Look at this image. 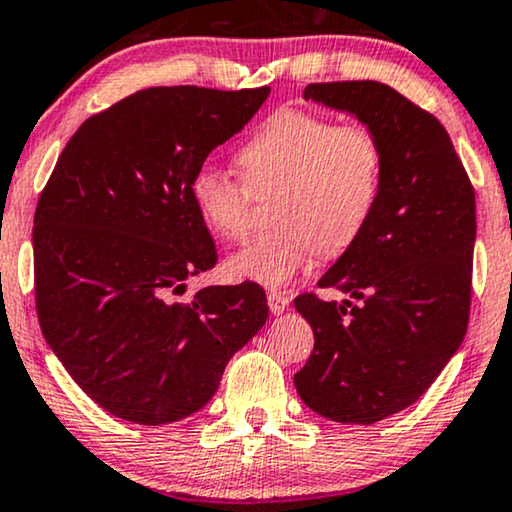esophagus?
I'll return each mask as SVG.
<instances>
[{"instance_id": "34e87169", "label": "esophagus", "mask_w": 512, "mask_h": 512, "mask_svg": "<svg viewBox=\"0 0 512 512\" xmlns=\"http://www.w3.org/2000/svg\"><path fill=\"white\" fill-rule=\"evenodd\" d=\"M289 303H291V298H289V294H284V291H277V289L268 291V305H270L272 315L284 313V310L289 308Z\"/></svg>"}]
</instances>
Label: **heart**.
Returning <instances> with one entry per match:
<instances>
[{"label":"heart","mask_w":512,"mask_h":512,"mask_svg":"<svg viewBox=\"0 0 512 512\" xmlns=\"http://www.w3.org/2000/svg\"><path fill=\"white\" fill-rule=\"evenodd\" d=\"M242 178L204 164L190 178L199 221L221 240L249 230L254 197L275 192L263 232L232 254V280L282 287L320 254L341 256L367 228L383 185V145L364 124H336L313 110L280 108L237 152Z\"/></svg>","instance_id":"obj_1"}]
</instances>
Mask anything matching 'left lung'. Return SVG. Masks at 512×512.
<instances>
[{
  "label": "left lung",
  "mask_w": 512,
  "mask_h": 512,
  "mask_svg": "<svg viewBox=\"0 0 512 512\" xmlns=\"http://www.w3.org/2000/svg\"><path fill=\"white\" fill-rule=\"evenodd\" d=\"M303 96L353 112L383 145L374 216L317 282L357 303L294 298L315 334L298 395L324 418L369 426L426 393L466 336L475 190L440 119L388 84L322 82Z\"/></svg>",
  "instance_id": "1"
}]
</instances>
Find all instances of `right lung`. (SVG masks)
Masks as SVG:
<instances>
[{"label": "right lung", "mask_w": 512, "mask_h": 512, "mask_svg": "<svg viewBox=\"0 0 512 512\" xmlns=\"http://www.w3.org/2000/svg\"><path fill=\"white\" fill-rule=\"evenodd\" d=\"M268 94L136 91L79 126L39 195V327L77 386L124 421L159 426L195 414L268 320L256 282L176 298L218 261L190 178Z\"/></svg>", "instance_id": "add662e5"}]
</instances>
